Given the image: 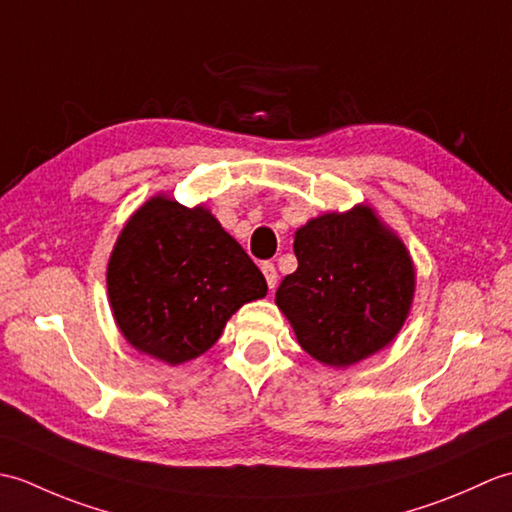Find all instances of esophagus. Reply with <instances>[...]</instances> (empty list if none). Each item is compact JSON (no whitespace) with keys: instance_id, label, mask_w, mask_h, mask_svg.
I'll return each mask as SVG.
<instances>
[{"instance_id":"1","label":"esophagus","mask_w":512,"mask_h":512,"mask_svg":"<svg viewBox=\"0 0 512 512\" xmlns=\"http://www.w3.org/2000/svg\"><path fill=\"white\" fill-rule=\"evenodd\" d=\"M262 273H264V277H266L268 288L273 290V288L277 286V268H275V264L264 262V264H262Z\"/></svg>"}]
</instances>
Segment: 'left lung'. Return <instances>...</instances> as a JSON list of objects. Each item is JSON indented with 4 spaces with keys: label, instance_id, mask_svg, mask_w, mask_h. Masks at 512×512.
<instances>
[{
    "label": "left lung",
    "instance_id": "left-lung-1",
    "mask_svg": "<svg viewBox=\"0 0 512 512\" xmlns=\"http://www.w3.org/2000/svg\"><path fill=\"white\" fill-rule=\"evenodd\" d=\"M295 255L299 266L275 301L312 358L347 367L394 341L411 308L416 270L372 206L314 217L295 233Z\"/></svg>",
    "mask_w": 512,
    "mask_h": 512
}]
</instances>
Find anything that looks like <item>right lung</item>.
I'll return each mask as SVG.
<instances>
[{
  "label": "right lung",
  "instance_id": "right-lung-1",
  "mask_svg": "<svg viewBox=\"0 0 512 512\" xmlns=\"http://www.w3.org/2000/svg\"><path fill=\"white\" fill-rule=\"evenodd\" d=\"M266 292L264 275L209 209H187L167 195L129 217L107 264L118 330L169 365L204 354L226 321Z\"/></svg>",
  "mask_w": 512,
  "mask_h": 512
}]
</instances>
